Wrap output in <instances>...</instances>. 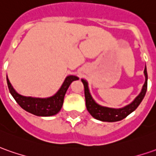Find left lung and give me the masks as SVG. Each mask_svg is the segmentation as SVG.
<instances>
[{
    "label": "left lung",
    "mask_w": 156,
    "mask_h": 156,
    "mask_svg": "<svg viewBox=\"0 0 156 156\" xmlns=\"http://www.w3.org/2000/svg\"><path fill=\"white\" fill-rule=\"evenodd\" d=\"M144 73L145 76V82L144 84L143 85L142 90L139 93V95L136 96L130 104L126 105L123 108H108V107H104V106L98 104L96 101L93 99L91 94L90 92L87 80L82 78L81 81L84 86V96H85L86 108L88 112L91 114L93 118L101 121H103V122H116L127 117L129 114L136 110V108L142 102L143 99L144 98L145 94L147 91V85H148V74H147L146 66H145Z\"/></svg>",
    "instance_id": "obj_1"
}]
</instances>
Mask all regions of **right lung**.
<instances>
[{"instance_id":"obj_1","label":"right lung","mask_w":156,"mask_h":156,"mask_svg":"<svg viewBox=\"0 0 156 156\" xmlns=\"http://www.w3.org/2000/svg\"><path fill=\"white\" fill-rule=\"evenodd\" d=\"M78 77L75 75H69L65 78L64 82L61 84L59 90L54 96L47 98L41 97H32L25 96L19 94L12 87L7 75V86L14 100L20 105L22 108L30 114L41 116V117H48L58 114L62 108L64 97L67 89L69 88L72 82L78 80Z\"/></svg>"}]
</instances>
